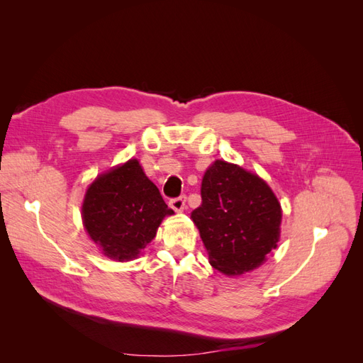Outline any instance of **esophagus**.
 I'll return each instance as SVG.
<instances>
[{
  "instance_id": "1",
  "label": "esophagus",
  "mask_w": 363,
  "mask_h": 363,
  "mask_svg": "<svg viewBox=\"0 0 363 363\" xmlns=\"http://www.w3.org/2000/svg\"><path fill=\"white\" fill-rule=\"evenodd\" d=\"M184 204H186V195H180V196H177V199L169 200V206L174 208L175 212L183 211Z\"/></svg>"
}]
</instances>
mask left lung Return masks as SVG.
I'll list each match as a JSON object with an SVG mask.
<instances>
[{"mask_svg": "<svg viewBox=\"0 0 363 363\" xmlns=\"http://www.w3.org/2000/svg\"><path fill=\"white\" fill-rule=\"evenodd\" d=\"M201 200L191 216L218 271L236 276L255 269L277 247L281 208L256 174L216 160L203 177Z\"/></svg>", "mask_w": 363, "mask_h": 363, "instance_id": "left-lung-1", "label": "left lung"}]
</instances>
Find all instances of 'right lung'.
<instances>
[{
	"label": "right lung",
	"mask_w": 363,
	"mask_h": 363,
	"mask_svg": "<svg viewBox=\"0 0 363 363\" xmlns=\"http://www.w3.org/2000/svg\"><path fill=\"white\" fill-rule=\"evenodd\" d=\"M82 213L94 242L107 257L124 262L138 257L155 239L162 219L174 212L139 162L131 159L89 186Z\"/></svg>",
	"instance_id": "1"
}]
</instances>
